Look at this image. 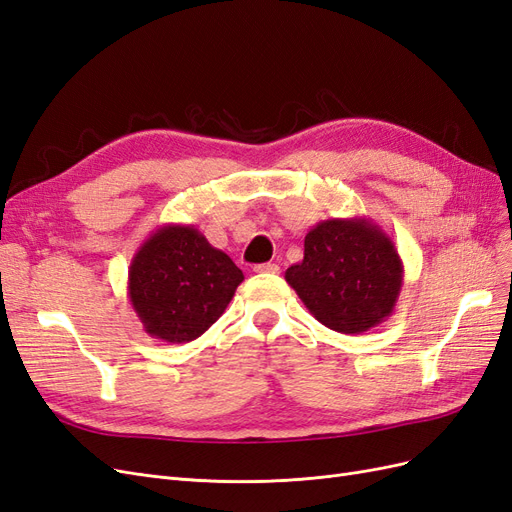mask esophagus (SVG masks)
Listing matches in <instances>:
<instances>
[{
  "instance_id": "esophagus-1",
  "label": "esophagus",
  "mask_w": 512,
  "mask_h": 512,
  "mask_svg": "<svg viewBox=\"0 0 512 512\" xmlns=\"http://www.w3.org/2000/svg\"><path fill=\"white\" fill-rule=\"evenodd\" d=\"M256 273H280V267L275 265V262H265V265H258L254 267Z\"/></svg>"
}]
</instances>
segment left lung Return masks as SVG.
Returning <instances> with one entry per match:
<instances>
[{"label":"left lung","instance_id":"8db88e82","mask_svg":"<svg viewBox=\"0 0 512 512\" xmlns=\"http://www.w3.org/2000/svg\"><path fill=\"white\" fill-rule=\"evenodd\" d=\"M284 277L324 327L359 335L393 314L404 262L376 222L331 218L309 228L303 260Z\"/></svg>","mask_w":512,"mask_h":512}]
</instances>
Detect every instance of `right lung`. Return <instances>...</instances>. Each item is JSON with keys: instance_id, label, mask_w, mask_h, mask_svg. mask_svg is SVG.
Here are the masks:
<instances>
[{"instance_id": "1", "label": "right lung", "mask_w": 512, "mask_h": 512, "mask_svg": "<svg viewBox=\"0 0 512 512\" xmlns=\"http://www.w3.org/2000/svg\"><path fill=\"white\" fill-rule=\"evenodd\" d=\"M243 271L192 224H164L138 247L128 297L147 335L188 344L218 320Z\"/></svg>"}]
</instances>
